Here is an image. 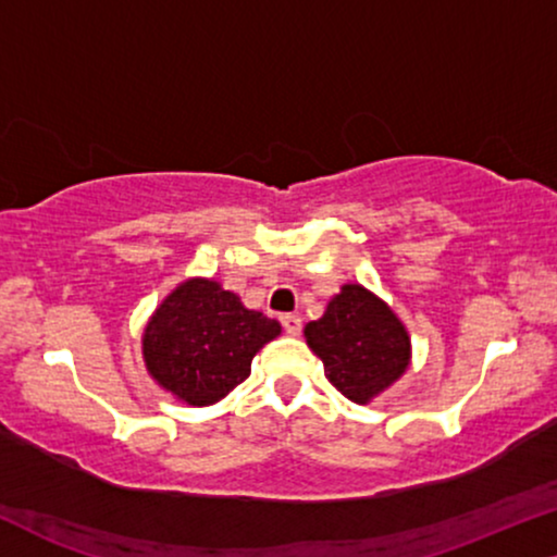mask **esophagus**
<instances>
[{
  "mask_svg": "<svg viewBox=\"0 0 557 557\" xmlns=\"http://www.w3.org/2000/svg\"><path fill=\"white\" fill-rule=\"evenodd\" d=\"M283 326H285V331H287V334H290V336H298L300 329H302L300 315H295V313L283 315Z\"/></svg>",
  "mask_w": 557,
  "mask_h": 557,
  "instance_id": "34e87169",
  "label": "esophagus"
}]
</instances>
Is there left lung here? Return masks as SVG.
<instances>
[{
  "mask_svg": "<svg viewBox=\"0 0 557 557\" xmlns=\"http://www.w3.org/2000/svg\"><path fill=\"white\" fill-rule=\"evenodd\" d=\"M329 383L355 404H370L404 375L411 336L385 300L362 285H342L319 321L302 329Z\"/></svg>",
  "mask_w": 557,
  "mask_h": 557,
  "instance_id": "left-lung-1",
  "label": "left lung"
}]
</instances>
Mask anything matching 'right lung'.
<instances>
[{"mask_svg": "<svg viewBox=\"0 0 557 557\" xmlns=\"http://www.w3.org/2000/svg\"><path fill=\"white\" fill-rule=\"evenodd\" d=\"M280 326L249 311L236 293L210 277L180 283L146 321L140 336L146 372L169 396L187 406H213L242 385L251 360Z\"/></svg>", "mask_w": 557, "mask_h": 557, "instance_id": "1", "label": "right lung"}]
</instances>
